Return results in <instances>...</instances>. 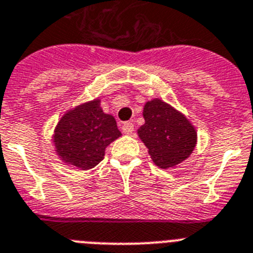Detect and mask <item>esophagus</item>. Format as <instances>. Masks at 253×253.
<instances>
[{
    "label": "esophagus",
    "instance_id": "obj_1",
    "mask_svg": "<svg viewBox=\"0 0 253 253\" xmlns=\"http://www.w3.org/2000/svg\"><path fill=\"white\" fill-rule=\"evenodd\" d=\"M122 132H124L125 135H131L132 132H133V124L132 122H125L122 125Z\"/></svg>",
    "mask_w": 253,
    "mask_h": 253
}]
</instances>
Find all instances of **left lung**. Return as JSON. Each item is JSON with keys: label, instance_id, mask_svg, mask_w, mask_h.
<instances>
[{"label": "left lung", "instance_id": "8db88e82", "mask_svg": "<svg viewBox=\"0 0 253 253\" xmlns=\"http://www.w3.org/2000/svg\"><path fill=\"white\" fill-rule=\"evenodd\" d=\"M142 115L145 124L137 133L155 165L169 169L190 156L197 145V129L183 113L155 98L145 103Z\"/></svg>", "mask_w": 253, "mask_h": 253}]
</instances>
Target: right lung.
<instances>
[{
  "label": "right lung",
  "mask_w": 253,
  "mask_h": 253,
  "mask_svg": "<svg viewBox=\"0 0 253 253\" xmlns=\"http://www.w3.org/2000/svg\"><path fill=\"white\" fill-rule=\"evenodd\" d=\"M120 136L115 117L103 112L97 98L64 113L54 129L53 143L63 163L88 170L103 160L106 147Z\"/></svg>",
  "instance_id": "right-lung-1"
}]
</instances>
